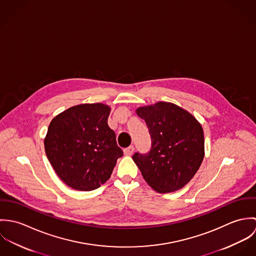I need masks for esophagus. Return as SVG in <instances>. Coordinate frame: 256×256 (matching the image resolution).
I'll return each mask as SVG.
<instances>
[{
  "instance_id": "34e87169",
  "label": "esophagus",
  "mask_w": 256,
  "mask_h": 256,
  "mask_svg": "<svg viewBox=\"0 0 256 256\" xmlns=\"http://www.w3.org/2000/svg\"><path fill=\"white\" fill-rule=\"evenodd\" d=\"M133 152H134V146H128V148H124V154L126 156H131Z\"/></svg>"
}]
</instances>
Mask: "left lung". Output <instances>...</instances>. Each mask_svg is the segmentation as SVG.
<instances>
[{"mask_svg":"<svg viewBox=\"0 0 256 256\" xmlns=\"http://www.w3.org/2000/svg\"><path fill=\"white\" fill-rule=\"evenodd\" d=\"M136 113L146 121L152 139L148 154L133 156L144 180L158 193L182 189L204 158L202 125L190 112L172 102L141 106Z\"/></svg>","mask_w":256,"mask_h":256,"instance_id":"8db88e82","label":"left lung"}]
</instances>
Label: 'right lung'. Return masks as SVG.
Wrapping results in <instances>:
<instances>
[{
    "instance_id": "1",
    "label": "right lung",
    "mask_w": 256,
    "mask_h": 256,
    "mask_svg": "<svg viewBox=\"0 0 256 256\" xmlns=\"http://www.w3.org/2000/svg\"><path fill=\"white\" fill-rule=\"evenodd\" d=\"M110 106H74L55 116L44 138L46 156L61 180L78 191L98 188L123 156L108 124Z\"/></svg>"
}]
</instances>
